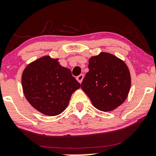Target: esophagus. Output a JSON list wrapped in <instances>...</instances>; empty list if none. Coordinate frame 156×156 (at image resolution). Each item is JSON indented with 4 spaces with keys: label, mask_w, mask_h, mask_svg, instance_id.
Wrapping results in <instances>:
<instances>
[{
    "label": "esophagus",
    "mask_w": 156,
    "mask_h": 156,
    "mask_svg": "<svg viewBox=\"0 0 156 156\" xmlns=\"http://www.w3.org/2000/svg\"><path fill=\"white\" fill-rule=\"evenodd\" d=\"M76 79H77V80H78V82H79L80 83H81L82 80H83V74L79 75V76L77 77Z\"/></svg>",
    "instance_id": "1"
}]
</instances>
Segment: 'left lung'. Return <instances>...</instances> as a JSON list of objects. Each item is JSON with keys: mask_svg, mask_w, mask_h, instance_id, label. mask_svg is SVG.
Segmentation results:
<instances>
[{"mask_svg": "<svg viewBox=\"0 0 156 156\" xmlns=\"http://www.w3.org/2000/svg\"><path fill=\"white\" fill-rule=\"evenodd\" d=\"M88 67L81 89L92 105L102 112H110L119 106L127 98L131 82L125 62L103 52L89 58Z\"/></svg>", "mask_w": 156, "mask_h": 156, "instance_id": "8db88e82", "label": "left lung"}]
</instances>
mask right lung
<instances>
[{
	"label": "right lung",
	"mask_w": 156,
	"mask_h": 156,
	"mask_svg": "<svg viewBox=\"0 0 156 156\" xmlns=\"http://www.w3.org/2000/svg\"><path fill=\"white\" fill-rule=\"evenodd\" d=\"M58 60L42 57L28 64L22 75L23 93L27 101L48 116L63 112L73 93L80 87L70 69L61 66Z\"/></svg>",
	"instance_id": "obj_1"
}]
</instances>
